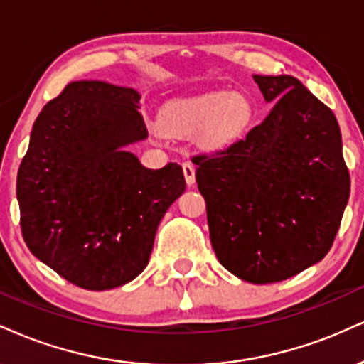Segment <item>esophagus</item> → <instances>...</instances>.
<instances>
[{"instance_id": "34e87169", "label": "esophagus", "mask_w": 364, "mask_h": 364, "mask_svg": "<svg viewBox=\"0 0 364 364\" xmlns=\"http://www.w3.org/2000/svg\"><path fill=\"white\" fill-rule=\"evenodd\" d=\"M183 173H185L186 185L193 186L195 185V166H193V163H190V161H185V163H183Z\"/></svg>"}]
</instances>
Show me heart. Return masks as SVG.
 <instances>
[{"label": "heart", "mask_w": 364, "mask_h": 364, "mask_svg": "<svg viewBox=\"0 0 364 364\" xmlns=\"http://www.w3.org/2000/svg\"><path fill=\"white\" fill-rule=\"evenodd\" d=\"M254 105L242 91H210L171 100L159 112L156 135L188 139L207 151L232 146L251 127Z\"/></svg>", "instance_id": "b5f03b06"}]
</instances>
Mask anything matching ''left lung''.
<instances>
[{"mask_svg":"<svg viewBox=\"0 0 364 364\" xmlns=\"http://www.w3.org/2000/svg\"><path fill=\"white\" fill-rule=\"evenodd\" d=\"M269 115L239 142L195 156L210 240L232 274L254 284L323 259L349 200L334 113L293 76H252Z\"/></svg>","mask_w":364,"mask_h":364,"instance_id":"8db88e82","label":"left lung"}]
</instances>
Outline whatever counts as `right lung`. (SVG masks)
<instances>
[{"label":"right lung","mask_w":364,"mask_h":364,"mask_svg":"<svg viewBox=\"0 0 364 364\" xmlns=\"http://www.w3.org/2000/svg\"><path fill=\"white\" fill-rule=\"evenodd\" d=\"M134 87L74 81L43 107L16 178L20 225L35 257L86 290L132 282L185 191L181 166L149 169L127 147L147 139Z\"/></svg>","instance_id":"right-lung-1"}]
</instances>
